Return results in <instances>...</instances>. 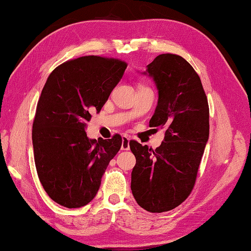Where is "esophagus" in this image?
<instances>
[{
  "label": "esophagus",
  "instance_id": "1",
  "mask_svg": "<svg viewBox=\"0 0 251 251\" xmlns=\"http://www.w3.org/2000/svg\"><path fill=\"white\" fill-rule=\"evenodd\" d=\"M130 149V140L127 136H124L122 138V144H121V150L122 151H127Z\"/></svg>",
  "mask_w": 251,
  "mask_h": 251
}]
</instances>
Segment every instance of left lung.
<instances>
[{
  "mask_svg": "<svg viewBox=\"0 0 251 251\" xmlns=\"http://www.w3.org/2000/svg\"><path fill=\"white\" fill-rule=\"evenodd\" d=\"M146 72L158 89V102L150 126L164 129L155 151L130 141L136 163L131 190L138 204L152 213L175 209L195 187L210 132V110L199 75L182 56H156Z\"/></svg>",
  "mask_w": 251,
  "mask_h": 251,
  "instance_id": "obj_1",
  "label": "left lung"
}]
</instances>
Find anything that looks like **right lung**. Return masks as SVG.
<instances>
[{"instance_id":"right-lung-1","label":"right lung","mask_w":251,"mask_h":251,"mask_svg":"<svg viewBox=\"0 0 251 251\" xmlns=\"http://www.w3.org/2000/svg\"><path fill=\"white\" fill-rule=\"evenodd\" d=\"M126 65L115 58L81 56L56 67L42 88L32 124L35 164L45 191L60 205L75 209L91 202L119 152L121 135L91 140L85 127Z\"/></svg>"}]
</instances>
